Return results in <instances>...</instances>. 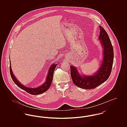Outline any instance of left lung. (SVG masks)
<instances>
[{
    "label": "left lung",
    "instance_id": "obj_1",
    "mask_svg": "<svg viewBox=\"0 0 127 127\" xmlns=\"http://www.w3.org/2000/svg\"><path fill=\"white\" fill-rule=\"evenodd\" d=\"M99 39L103 48V60L101 65L94 75L81 76L77 68L70 66V74L73 82L76 86L84 89H95L106 81L109 77L112 68L114 51L107 32L99 26Z\"/></svg>",
    "mask_w": 127,
    "mask_h": 127
}]
</instances>
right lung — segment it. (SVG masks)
Masks as SVG:
<instances>
[{
	"label": "right lung",
	"instance_id": "1",
	"mask_svg": "<svg viewBox=\"0 0 127 127\" xmlns=\"http://www.w3.org/2000/svg\"><path fill=\"white\" fill-rule=\"evenodd\" d=\"M57 64H54L50 66L49 69L48 74L45 83H44L41 86H40L38 88H28V87H26V86H24V85L21 84V83H20L18 81V80L15 77L14 75L13 74L11 67V65H10V68H9L10 69V74L11 77L12 78L13 81L18 86L19 88H20V89H22L23 90H24L25 91L27 92L28 93H29L30 94L36 95H39V94H42L43 93H44L48 90V89L49 88L51 84V83H52V81L53 80V73H54L55 68L57 66Z\"/></svg>",
	"mask_w": 127,
	"mask_h": 127
}]
</instances>
